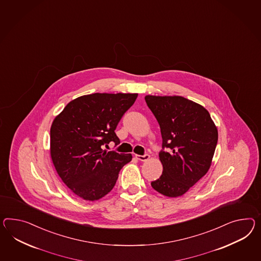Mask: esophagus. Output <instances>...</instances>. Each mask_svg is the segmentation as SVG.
Returning <instances> with one entry per match:
<instances>
[{
  "instance_id": "34e87169",
  "label": "esophagus",
  "mask_w": 261,
  "mask_h": 261,
  "mask_svg": "<svg viewBox=\"0 0 261 261\" xmlns=\"http://www.w3.org/2000/svg\"><path fill=\"white\" fill-rule=\"evenodd\" d=\"M135 157H136V159L142 161V162H147V161L150 158V156H149L148 154H145V155H137V154H136Z\"/></svg>"
}]
</instances>
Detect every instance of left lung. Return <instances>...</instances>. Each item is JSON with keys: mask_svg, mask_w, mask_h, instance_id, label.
<instances>
[{"mask_svg": "<svg viewBox=\"0 0 261 261\" xmlns=\"http://www.w3.org/2000/svg\"><path fill=\"white\" fill-rule=\"evenodd\" d=\"M145 100L160 125L163 138L159 153L163 173L151 187L169 198L180 197L207 173L218 129L205 108L182 96L146 95Z\"/></svg>", "mask_w": 261, "mask_h": 261, "instance_id": "8db88e82", "label": "left lung"}]
</instances>
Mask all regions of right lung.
Instances as JSON below:
<instances>
[{
    "label": "right lung",
    "instance_id": "1",
    "mask_svg": "<svg viewBox=\"0 0 261 261\" xmlns=\"http://www.w3.org/2000/svg\"><path fill=\"white\" fill-rule=\"evenodd\" d=\"M138 94L82 95L69 102L54 119L50 154L54 167L72 192L96 201L115 186L121 168L132 154L103 150L110 142L120 143L114 133Z\"/></svg>",
    "mask_w": 261,
    "mask_h": 261
}]
</instances>
